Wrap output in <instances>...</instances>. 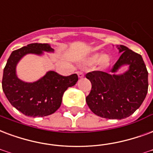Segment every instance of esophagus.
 Instances as JSON below:
<instances>
[{
    "instance_id": "1",
    "label": "esophagus",
    "mask_w": 153,
    "mask_h": 153,
    "mask_svg": "<svg viewBox=\"0 0 153 153\" xmlns=\"http://www.w3.org/2000/svg\"><path fill=\"white\" fill-rule=\"evenodd\" d=\"M77 74H78V76H79V79H82V78L84 77V74H83V72H82V71H78V72H77Z\"/></svg>"
}]
</instances>
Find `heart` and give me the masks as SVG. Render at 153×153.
<instances>
[{"label": "heart", "instance_id": "heart-1", "mask_svg": "<svg viewBox=\"0 0 153 153\" xmlns=\"http://www.w3.org/2000/svg\"><path fill=\"white\" fill-rule=\"evenodd\" d=\"M100 64V66L102 69H105L107 68L110 64V61H111V58L110 56H108V55H103L101 53H95L91 54V56H89L86 59V62L88 63V64H94L96 62H99Z\"/></svg>", "mask_w": 153, "mask_h": 153}]
</instances>
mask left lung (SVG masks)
Returning <instances> with one entry per match:
<instances>
[{"mask_svg":"<svg viewBox=\"0 0 153 153\" xmlns=\"http://www.w3.org/2000/svg\"><path fill=\"white\" fill-rule=\"evenodd\" d=\"M121 53L110 73L92 71L86 74L91 90L86 102L94 114L106 119H123L140 108L148 93L149 73L142 56L124 45H117ZM125 65L128 70L117 75Z\"/></svg>","mask_w":153,"mask_h":153,"instance_id":"left-lung-1","label":"left lung"}]
</instances>
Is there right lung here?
<instances>
[{
	"label": "right lung",
	"mask_w": 153,
	"mask_h": 153,
	"mask_svg": "<svg viewBox=\"0 0 153 153\" xmlns=\"http://www.w3.org/2000/svg\"><path fill=\"white\" fill-rule=\"evenodd\" d=\"M44 52L53 53L48 44H30L12 52L3 72L2 89L13 107L30 117H45L53 114L62 105L63 94L68 88L76 84L78 75L62 76L49 71L37 81H22L17 75L19 61L27 54L44 55Z\"/></svg>",
	"instance_id": "right-lung-1"
}]
</instances>
